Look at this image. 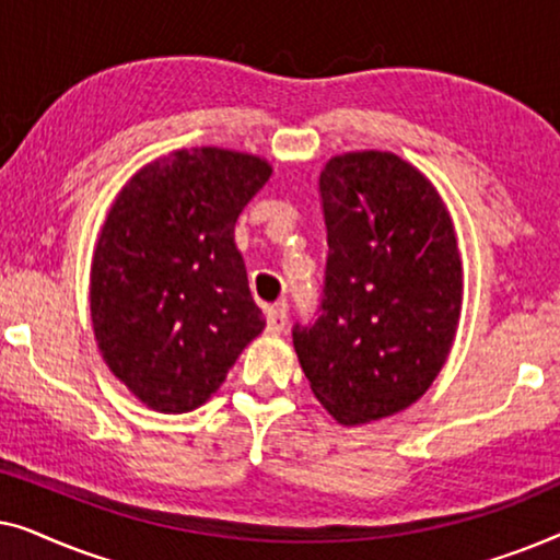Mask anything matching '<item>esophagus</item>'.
<instances>
[{
	"label": "esophagus",
	"mask_w": 560,
	"mask_h": 560,
	"mask_svg": "<svg viewBox=\"0 0 560 560\" xmlns=\"http://www.w3.org/2000/svg\"><path fill=\"white\" fill-rule=\"evenodd\" d=\"M285 328H288V308H285V305H275V308L267 311V331L282 334Z\"/></svg>",
	"instance_id": "esophagus-1"
}]
</instances>
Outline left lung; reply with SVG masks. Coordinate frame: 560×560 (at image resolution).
Here are the masks:
<instances>
[{"instance_id": "1", "label": "left lung", "mask_w": 560, "mask_h": 560, "mask_svg": "<svg viewBox=\"0 0 560 560\" xmlns=\"http://www.w3.org/2000/svg\"><path fill=\"white\" fill-rule=\"evenodd\" d=\"M328 257L318 316L293 343L343 425L400 412L433 385L462 316V257L441 196L393 152H349L318 178Z\"/></svg>"}]
</instances>
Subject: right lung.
<instances>
[{"label": "right lung", "mask_w": 560, "mask_h": 560, "mask_svg": "<svg viewBox=\"0 0 560 560\" xmlns=\"http://www.w3.org/2000/svg\"><path fill=\"white\" fill-rule=\"evenodd\" d=\"M270 173L255 155L178 150L114 201L91 265V320L104 362L148 408H198L265 328L234 224Z\"/></svg>", "instance_id": "obj_1"}]
</instances>
